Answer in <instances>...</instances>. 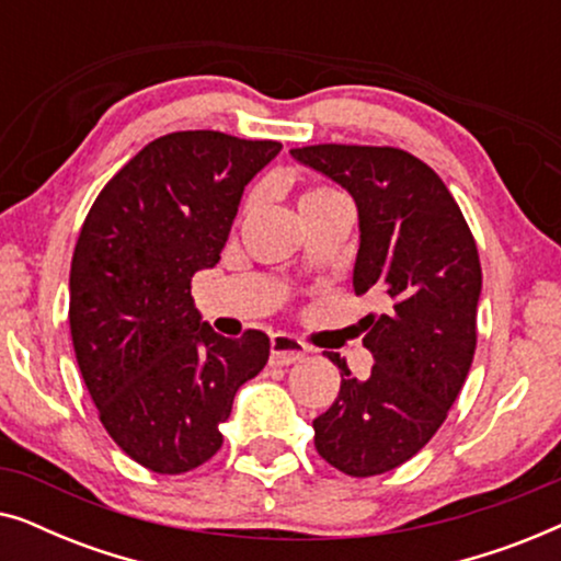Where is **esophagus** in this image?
Returning <instances> with one entry per match:
<instances>
[{
	"label": "esophagus",
	"instance_id": "esophagus-1",
	"mask_svg": "<svg viewBox=\"0 0 561 561\" xmlns=\"http://www.w3.org/2000/svg\"><path fill=\"white\" fill-rule=\"evenodd\" d=\"M309 355V347L304 342L294 340L288 334H275L271 340V365L275 367H286L294 363H301Z\"/></svg>",
	"mask_w": 561,
	"mask_h": 561
}]
</instances>
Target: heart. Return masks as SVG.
Segmentation results:
<instances>
[{
  "mask_svg": "<svg viewBox=\"0 0 561 561\" xmlns=\"http://www.w3.org/2000/svg\"><path fill=\"white\" fill-rule=\"evenodd\" d=\"M344 202H347V198H344L340 191L332 188V186H324V183H313V186L304 188L301 196H298V206H301V214L327 209V206L344 204Z\"/></svg>",
  "mask_w": 561,
  "mask_h": 561,
  "instance_id": "1",
  "label": "heart"
}]
</instances>
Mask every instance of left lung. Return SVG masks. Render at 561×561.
<instances>
[{"label": "left lung", "instance_id": "8db88e82", "mask_svg": "<svg viewBox=\"0 0 561 561\" xmlns=\"http://www.w3.org/2000/svg\"><path fill=\"white\" fill-rule=\"evenodd\" d=\"M290 156L355 198L352 288L388 301L386 313L363 319V344L375 357L370 378H352L347 363L327 352L342 386L313 419L319 455L344 474L373 478L416 455L465 386L478 344V244L444 181L411 152L309 145Z\"/></svg>", "mask_w": 561, "mask_h": 561}]
</instances>
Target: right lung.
Instances as JSON below:
<instances>
[{
  "label": "right lung",
  "instance_id": "1",
  "mask_svg": "<svg viewBox=\"0 0 561 561\" xmlns=\"http://www.w3.org/2000/svg\"><path fill=\"white\" fill-rule=\"evenodd\" d=\"M275 140L214 129L158 137L102 188L71 260L68 321L79 370L117 447L181 474L221 447L219 424L271 340H227L202 321L191 278L219 263L242 191Z\"/></svg>",
  "mask_w": 561,
  "mask_h": 561
}]
</instances>
